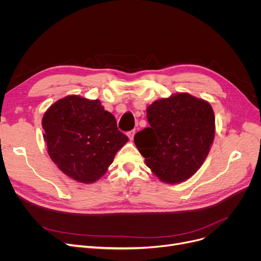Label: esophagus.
<instances>
[{
    "label": "esophagus",
    "mask_w": 261,
    "mask_h": 261,
    "mask_svg": "<svg viewBox=\"0 0 261 261\" xmlns=\"http://www.w3.org/2000/svg\"><path fill=\"white\" fill-rule=\"evenodd\" d=\"M134 134H135V130H131V131H129V132L127 133V135H128V138H129V140H130V141H133Z\"/></svg>",
    "instance_id": "obj_1"
}]
</instances>
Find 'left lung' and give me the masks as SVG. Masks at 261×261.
Returning a JSON list of instances; mask_svg holds the SVG:
<instances>
[{"mask_svg":"<svg viewBox=\"0 0 261 261\" xmlns=\"http://www.w3.org/2000/svg\"><path fill=\"white\" fill-rule=\"evenodd\" d=\"M150 127L134 135L146 165L160 181L179 184L193 176L207 158L215 139L211 103L175 93L147 107Z\"/></svg>","mask_w":261,"mask_h":261,"instance_id":"left-lung-1","label":"left lung"}]
</instances>
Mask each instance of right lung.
<instances>
[{
    "mask_svg": "<svg viewBox=\"0 0 261 261\" xmlns=\"http://www.w3.org/2000/svg\"><path fill=\"white\" fill-rule=\"evenodd\" d=\"M42 128L51 161L68 177L85 184L98 181L128 142L100 100L79 95L53 103L43 115Z\"/></svg>",
    "mask_w": 261,
    "mask_h": 261,
    "instance_id": "1",
    "label": "right lung"
}]
</instances>
